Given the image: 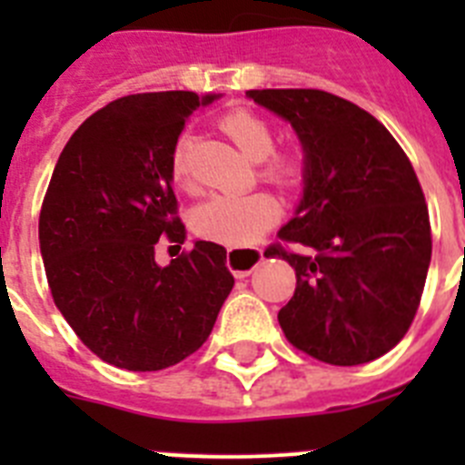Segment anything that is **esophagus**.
Returning a JSON list of instances; mask_svg holds the SVG:
<instances>
[{"label": "esophagus", "instance_id": "esophagus-1", "mask_svg": "<svg viewBox=\"0 0 465 465\" xmlns=\"http://www.w3.org/2000/svg\"><path fill=\"white\" fill-rule=\"evenodd\" d=\"M262 261V249H242V246H230L228 253H225V265L235 277H246L252 274V270H256L258 262Z\"/></svg>", "mask_w": 465, "mask_h": 465}]
</instances>
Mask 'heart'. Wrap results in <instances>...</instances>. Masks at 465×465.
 Here are the masks:
<instances>
[{"instance_id": "obj_1", "label": "heart", "mask_w": 465, "mask_h": 465, "mask_svg": "<svg viewBox=\"0 0 465 465\" xmlns=\"http://www.w3.org/2000/svg\"><path fill=\"white\" fill-rule=\"evenodd\" d=\"M221 130L232 139L237 149L253 163L268 160L274 149V133L270 123L253 111L235 109L221 118ZM265 174L279 183H293L300 167L291 155H277L268 163ZM172 179L179 186L188 183V137L179 139L172 153ZM279 219V203L268 193L246 195H213L197 204L191 225L197 235L219 244H252L265 235Z\"/></svg>"}]
</instances>
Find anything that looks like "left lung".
Wrapping results in <instances>:
<instances>
[{
    "mask_svg": "<svg viewBox=\"0 0 465 465\" xmlns=\"http://www.w3.org/2000/svg\"><path fill=\"white\" fill-rule=\"evenodd\" d=\"M291 123L302 149V195L270 246L298 286L277 319L300 351L331 365L384 356L408 332L430 265L424 193L408 155L368 111L323 90H246Z\"/></svg>",
    "mask_w": 465,
    "mask_h": 465,
    "instance_id": "1",
    "label": "left lung"
}]
</instances>
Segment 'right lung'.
Masks as SVG:
<instances>
[{"label":"right lung","mask_w":465,"mask_h":465,"mask_svg":"<svg viewBox=\"0 0 465 465\" xmlns=\"http://www.w3.org/2000/svg\"><path fill=\"white\" fill-rule=\"evenodd\" d=\"M221 94H127L84 121L63 149L39 216V249L57 310L106 363L163 371L203 347L232 291L225 249L155 262L163 235L183 244L172 153L188 116Z\"/></svg>","instance_id":"add662e5"}]
</instances>
